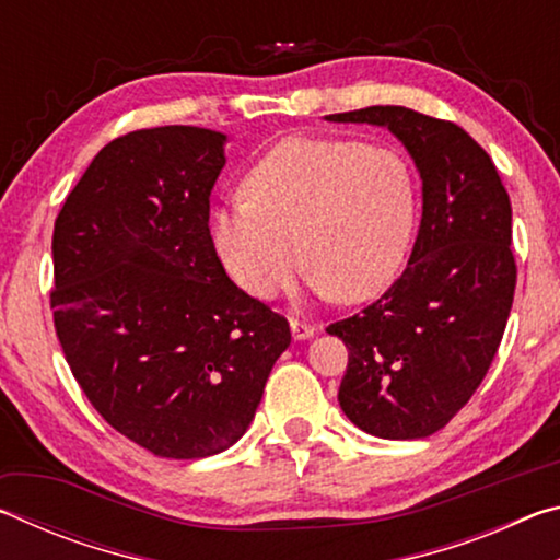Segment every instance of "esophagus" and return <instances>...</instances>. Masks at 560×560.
<instances>
[{
    "instance_id": "1",
    "label": "esophagus",
    "mask_w": 560,
    "mask_h": 560,
    "mask_svg": "<svg viewBox=\"0 0 560 560\" xmlns=\"http://www.w3.org/2000/svg\"><path fill=\"white\" fill-rule=\"evenodd\" d=\"M289 324H291V334H293V338H296V340H306V338H311V336L316 334V328L311 326V324H306V320L291 318Z\"/></svg>"
}]
</instances>
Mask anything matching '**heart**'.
<instances>
[{
    "label": "heart",
    "mask_w": 560,
    "mask_h": 560,
    "mask_svg": "<svg viewBox=\"0 0 560 560\" xmlns=\"http://www.w3.org/2000/svg\"><path fill=\"white\" fill-rule=\"evenodd\" d=\"M244 192L214 214V244L254 299L289 289L301 259L318 296L360 301L402 261L415 183L390 148L289 138L254 165Z\"/></svg>",
    "instance_id": "1"
}]
</instances>
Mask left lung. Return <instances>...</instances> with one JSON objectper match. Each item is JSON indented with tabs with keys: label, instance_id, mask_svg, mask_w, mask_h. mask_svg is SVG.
Wrapping results in <instances>:
<instances>
[{
	"label": "left lung",
	"instance_id": "obj_1",
	"mask_svg": "<svg viewBox=\"0 0 560 560\" xmlns=\"http://www.w3.org/2000/svg\"><path fill=\"white\" fill-rule=\"evenodd\" d=\"M328 120L385 126L422 177V222L405 271L326 328L348 348L338 402L375 438H430L477 393L504 336L516 289L509 192L457 122L402 106Z\"/></svg>",
	"mask_w": 560,
	"mask_h": 560
}]
</instances>
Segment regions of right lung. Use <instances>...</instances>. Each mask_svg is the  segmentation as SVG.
I'll use <instances>...</instances> for the list:
<instances>
[{
	"mask_svg": "<svg viewBox=\"0 0 560 560\" xmlns=\"http://www.w3.org/2000/svg\"><path fill=\"white\" fill-rule=\"evenodd\" d=\"M224 140L143 128L93 158L54 224V328L113 430L167 459L249 428L289 320L226 277L210 234Z\"/></svg>",
	"mask_w": 560,
	"mask_h": 560,
	"instance_id": "1",
	"label": "right lung"
}]
</instances>
